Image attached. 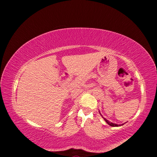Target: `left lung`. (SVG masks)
<instances>
[{
    "instance_id": "obj_1",
    "label": "left lung",
    "mask_w": 157,
    "mask_h": 157,
    "mask_svg": "<svg viewBox=\"0 0 157 157\" xmlns=\"http://www.w3.org/2000/svg\"><path fill=\"white\" fill-rule=\"evenodd\" d=\"M100 112V111H99ZM100 115H101V113H100ZM102 116V115H101ZM102 117L103 118H104V120L105 121V122L106 123H107L108 124H109L110 126H111V127H118V126H121V125H123L124 124H115V123H111L110 121H109L108 120H107V119H105V118H104V117H103L102 116Z\"/></svg>"
}]
</instances>
